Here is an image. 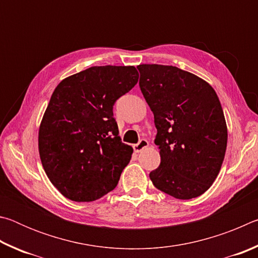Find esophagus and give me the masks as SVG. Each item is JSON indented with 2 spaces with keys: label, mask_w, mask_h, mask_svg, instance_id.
I'll return each mask as SVG.
<instances>
[{
  "label": "esophagus",
  "mask_w": 258,
  "mask_h": 258,
  "mask_svg": "<svg viewBox=\"0 0 258 258\" xmlns=\"http://www.w3.org/2000/svg\"><path fill=\"white\" fill-rule=\"evenodd\" d=\"M148 147H149V142H148L147 140L142 139V140H140L139 143H137V145L133 146V149H134L135 152H141L142 150H145L146 148H148Z\"/></svg>",
  "instance_id": "34e87169"
}]
</instances>
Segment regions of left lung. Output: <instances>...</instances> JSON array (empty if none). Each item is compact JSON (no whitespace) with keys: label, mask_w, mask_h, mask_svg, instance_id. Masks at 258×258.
<instances>
[{"label":"left lung","mask_w":258,"mask_h":258,"mask_svg":"<svg viewBox=\"0 0 258 258\" xmlns=\"http://www.w3.org/2000/svg\"><path fill=\"white\" fill-rule=\"evenodd\" d=\"M140 89L154 112L160 165L150 172L157 189L176 199L202 196L224 160L228 128L213 87L189 72L139 64Z\"/></svg>","instance_id":"left-lung-1"}]
</instances>
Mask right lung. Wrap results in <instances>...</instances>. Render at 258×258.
I'll return each instance as SVG.
<instances>
[{
	"label": "right lung",
	"instance_id": "obj_1",
	"mask_svg": "<svg viewBox=\"0 0 258 258\" xmlns=\"http://www.w3.org/2000/svg\"><path fill=\"white\" fill-rule=\"evenodd\" d=\"M139 80L134 66H94L59 83L38 131L43 168L73 202H93L113 190L133 148L121 142L113 104Z\"/></svg>",
	"mask_w": 258,
	"mask_h": 258
}]
</instances>
